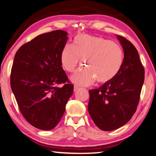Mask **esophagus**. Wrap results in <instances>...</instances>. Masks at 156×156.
I'll use <instances>...</instances> for the list:
<instances>
[{"instance_id":"1","label":"esophagus","mask_w":156,"mask_h":156,"mask_svg":"<svg viewBox=\"0 0 156 156\" xmlns=\"http://www.w3.org/2000/svg\"><path fill=\"white\" fill-rule=\"evenodd\" d=\"M78 89H79L78 86H76V85H74V91H76Z\"/></svg>"}]
</instances>
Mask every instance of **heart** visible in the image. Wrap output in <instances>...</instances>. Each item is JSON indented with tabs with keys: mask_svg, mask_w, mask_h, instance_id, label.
I'll return each mask as SVG.
<instances>
[{
	"mask_svg": "<svg viewBox=\"0 0 156 156\" xmlns=\"http://www.w3.org/2000/svg\"><path fill=\"white\" fill-rule=\"evenodd\" d=\"M82 60L84 68L72 76L77 85L89 86L95 81L106 83L116 77L122 67L124 53L118 44L103 37L80 34L75 44L67 43L60 55L61 66L67 73H73Z\"/></svg>",
	"mask_w": 156,
	"mask_h": 156,
	"instance_id": "b5f03b06",
	"label": "heart"
}]
</instances>
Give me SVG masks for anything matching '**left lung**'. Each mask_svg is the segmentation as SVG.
Masks as SVG:
<instances>
[{
	"instance_id": "1",
	"label": "left lung",
	"mask_w": 156,
	"mask_h": 156,
	"mask_svg": "<svg viewBox=\"0 0 156 156\" xmlns=\"http://www.w3.org/2000/svg\"><path fill=\"white\" fill-rule=\"evenodd\" d=\"M117 37L124 51L120 72L111 82L89 90L88 110L103 131L117 129L130 120L136 110L144 82V68L138 51L129 41Z\"/></svg>"
}]
</instances>
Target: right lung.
Instances as JSON below:
<instances>
[{
	"instance_id": "1",
	"label": "right lung",
	"mask_w": 156,
	"mask_h": 156,
	"mask_svg": "<svg viewBox=\"0 0 156 156\" xmlns=\"http://www.w3.org/2000/svg\"><path fill=\"white\" fill-rule=\"evenodd\" d=\"M67 33L55 30L22 45L15 55L10 86L23 117L36 128L51 130L58 125L73 94L60 63ZM61 83L62 87L57 86Z\"/></svg>"
}]
</instances>
